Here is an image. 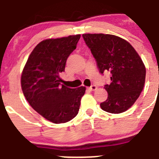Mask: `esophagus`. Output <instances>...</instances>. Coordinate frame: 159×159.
<instances>
[{"mask_svg":"<svg viewBox=\"0 0 159 159\" xmlns=\"http://www.w3.org/2000/svg\"><path fill=\"white\" fill-rule=\"evenodd\" d=\"M89 89L91 90V91H95V90L97 89V86H96V85H91V87L89 88Z\"/></svg>","mask_w":159,"mask_h":159,"instance_id":"1","label":"esophagus"}]
</instances>
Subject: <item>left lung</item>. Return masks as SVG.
<instances>
[{
    "instance_id": "left-lung-1",
    "label": "left lung",
    "mask_w": 159,
    "mask_h": 159,
    "mask_svg": "<svg viewBox=\"0 0 159 159\" xmlns=\"http://www.w3.org/2000/svg\"><path fill=\"white\" fill-rule=\"evenodd\" d=\"M83 38L97 61L100 72L110 71L111 83L105 86L108 98L102 110L119 114L131 108L143 90L145 66L126 40L113 34H84Z\"/></svg>"
}]
</instances>
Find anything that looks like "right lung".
Segmentation results:
<instances>
[{
    "label": "right lung",
    "mask_w": 159,
    "mask_h": 159,
    "mask_svg": "<svg viewBox=\"0 0 159 159\" xmlns=\"http://www.w3.org/2000/svg\"><path fill=\"white\" fill-rule=\"evenodd\" d=\"M81 34L41 41L31 51L21 74L25 98L39 115L55 124L65 123L78 113L85 87L70 89L61 84L60 73L76 48Z\"/></svg>",
    "instance_id": "1"
}]
</instances>
